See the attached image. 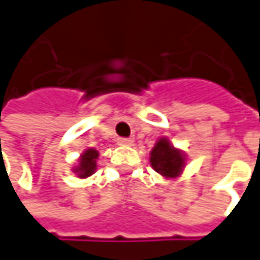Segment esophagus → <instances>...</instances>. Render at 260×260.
Returning <instances> with one entry per match:
<instances>
[{"label": "esophagus", "instance_id": "1", "mask_svg": "<svg viewBox=\"0 0 260 260\" xmlns=\"http://www.w3.org/2000/svg\"><path fill=\"white\" fill-rule=\"evenodd\" d=\"M118 145H124V146H131L134 145V141L129 138H118Z\"/></svg>", "mask_w": 260, "mask_h": 260}]
</instances>
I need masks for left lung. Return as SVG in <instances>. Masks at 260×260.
<instances>
[{
	"mask_svg": "<svg viewBox=\"0 0 260 260\" xmlns=\"http://www.w3.org/2000/svg\"><path fill=\"white\" fill-rule=\"evenodd\" d=\"M150 165L156 172L166 179H176L183 172L186 156L180 149H176L168 138H160L150 152Z\"/></svg>",
	"mask_w": 260,
	"mask_h": 260,
	"instance_id": "8db88e82",
	"label": "left lung"
}]
</instances>
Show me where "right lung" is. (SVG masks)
I'll return each instance as SVG.
<instances>
[{
  "label": "right lung",
  "mask_w": 260,
  "mask_h": 260,
  "mask_svg": "<svg viewBox=\"0 0 260 260\" xmlns=\"http://www.w3.org/2000/svg\"><path fill=\"white\" fill-rule=\"evenodd\" d=\"M99 152L94 148H88L80 156L79 165L73 169L74 173H77L80 179H86L91 176L95 169H97V159H99Z\"/></svg>",
  "instance_id": "add662e5"
}]
</instances>
